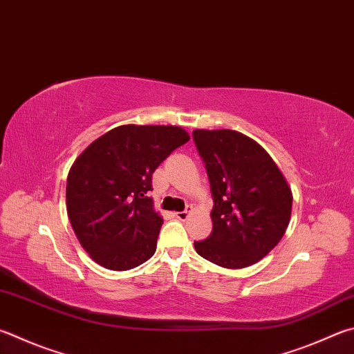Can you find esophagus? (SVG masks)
<instances>
[{
    "instance_id": "1",
    "label": "esophagus",
    "mask_w": 354,
    "mask_h": 354,
    "mask_svg": "<svg viewBox=\"0 0 354 354\" xmlns=\"http://www.w3.org/2000/svg\"><path fill=\"white\" fill-rule=\"evenodd\" d=\"M175 216L178 218V220L185 221V220H187V218L190 216V212H189V210H184V212H176Z\"/></svg>"
}]
</instances>
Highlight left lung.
Segmentation results:
<instances>
[{
    "instance_id": "1",
    "label": "left lung",
    "mask_w": 354,
    "mask_h": 354,
    "mask_svg": "<svg viewBox=\"0 0 354 354\" xmlns=\"http://www.w3.org/2000/svg\"><path fill=\"white\" fill-rule=\"evenodd\" d=\"M214 209L203 259L227 269L255 265L277 246L291 220L292 192L269 153L235 130H194Z\"/></svg>"
}]
</instances>
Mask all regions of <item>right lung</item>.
<instances>
[{"label": "right lung", "mask_w": 354, "mask_h": 354, "mask_svg": "<svg viewBox=\"0 0 354 354\" xmlns=\"http://www.w3.org/2000/svg\"><path fill=\"white\" fill-rule=\"evenodd\" d=\"M190 139L175 125H120L83 150L66 181V210L88 255L111 271L151 259L162 216L147 196L151 175Z\"/></svg>", "instance_id": "obj_1"}]
</instances>
